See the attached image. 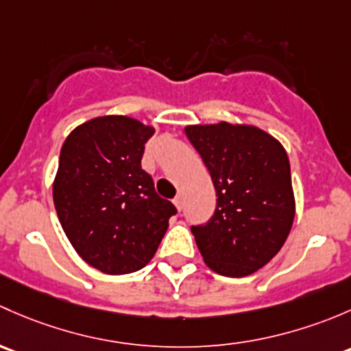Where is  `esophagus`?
I'll return each mask as SVG.
<instances>
[{
	"instance_id": "1",
	"label": "esophagus",
	"mask_w": 351,
	"mask_h": 351,
	"mask_svg": "<svg viewBox=\"0 0 351 351\" xmlns=\"http://www.w3.org/2000/svg\"><path fill=\"white\" fill-rule=\"evenodd\" d=\"M174 204H176V208L179 209V211H180V209H182V196H180V194L174 199Z\"/></svg>"
}]
</instances>
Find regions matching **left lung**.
I'll use <instances>...</instances> for the list:
<instances>
[{"instance_id": "left-lung-1", "label": "left lung", "mask_w": 351, "mask_h": 351, "mask_svg": "<svg viewBox=\"0 0 351 351\" xmlns=\"http://www.w3.org/2000/svg\"><path fill=\"white\" fill-rule=\"evenodd\" d=\"M184 132L218 196L211 219L191 228L204 263L219 276H250L279 254L294 223L287 152L254 125L219 121Z\"/></svg>"}]
</instances>
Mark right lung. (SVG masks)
Wrapping results in <instances>:
<instances>
[{
  "mask_svg": "<svg viewBox=\"0 0 351 351\" xmlns=\"http://www.w3.org/2000/svg\"><path fill=\"white\" fill-rule=\"evenodd\" d=\"M154 133L135 118L108 114L75 126L60 149L52 187L59 221L79 256L110 276L143 269L177 213L142 169Z\"/></svg>",
  "mask_w": 351,
  "mask_h": 351,
  "instance_id": "add662e5",
  "label": "right lung"
}]
</instances>
